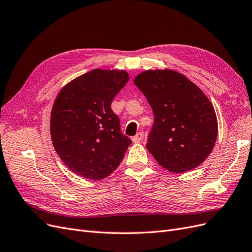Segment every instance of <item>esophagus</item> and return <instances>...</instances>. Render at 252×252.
<instances>
[{"label": "esophagus", "instance_id": "obj_1", "mask_svg": "<svg viewBox=\"0 0 252 252\" xmlns=\"http://www.w3.org/2000/svg\"><path fill=\"white\" fill-rule=\"evenodd\" d=\"M143 139H144V133H143L142 131H140V132L136 133L134 136H132L131 140H132L133 143H139V142H141Z\"/></svg>", "mask_w": 252, "mask_h": 252}]
</instances>
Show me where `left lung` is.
Instances as JSON below:
<instances>
[{
    "mask_svg": "<svg viewBox=\"0 0 252 252\" xmlns=\"http://www.w3.org/2000/svg\"><path fill=\"white\" fill-rule=\"evenodd\" d=\"M155 122L146 147L168 171L193 169L211 154L218 136L215 108L195 84L173 70H147L134 79Z\"/></svg>",
    "mask_w": 252,
    "mask_h": 252,
    "instance_id": "8db88e82",
    "label": "left lung"
}]
</instances>
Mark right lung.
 <instances>
[{
  "label": "right lung",
  "mask_w": 252,
  "mask_h": 252,
  "mask_svg": "<svg viewBox=\"0 0 252 252\" xmlns=\"http://www.w3.org/2000/svg\"><path fill=\"white\" fill-rule=\"evenodd\" d=\"M128 80L124 70L94 69L68 83L56 98L50 119L53 147L82 178L108 177L131 144L111 110L114 96Z\"/></svg>",
  "instance_id": "add662e5"
}]
</instances>
